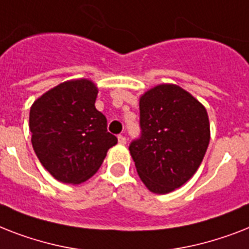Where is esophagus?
<instances>
[{
  "mask_svg": "<svg viewBox=\"0 0 249 249\" xmlns=\"http://www.w3.org/2000/svg\"><path fill=\"white\" fill-rule=\"evenodd\" d=\"M117 141H119V143H120V144H125V143H126V138H125L124 136H121V134L119 137H117Z\"/></svg>",
  "mask_w": 249,
  "mask_h": 249,
  "instance_id": "1",
  "label": "esophagus"
}]
</instances>
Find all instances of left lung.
<instances>
[{
    "label": "left lung",
    "instance_id": "1",
    "mask_svg": "<svg viewBox=\"0 0 249 249\" xmlns=\"http://www.w3.org/2000/svg\"><path fill=\"white\" fill-rule=\"evenodd\" d=\"M140 140L129 146L141 181L154 194L185 185L211 140L207 109L181 86L160 84L140 98Z\"/></svg>",
    "mask_w": 249,
    "mask_h": 249
}]
</instances>
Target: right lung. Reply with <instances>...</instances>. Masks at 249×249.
<instances>
[{
	"instance_id": "right-lung-1",
	"label": "right lung",
	"mask_w": 249,
	"mask_h": 249,
	"mask_svg": "<svg viewBox=\"0 0 249 249\" xmlns=\"http://www.w3.org/2000/svg\"><path fill=\"white\" fill-rule=\"evenodd\" d=\"M97 85L68 80L37 98L29 111L31 142L53 177L79 185L97 173L117 138L107 132V119L95 108Z\"/></svg>"
}]
</instances>
